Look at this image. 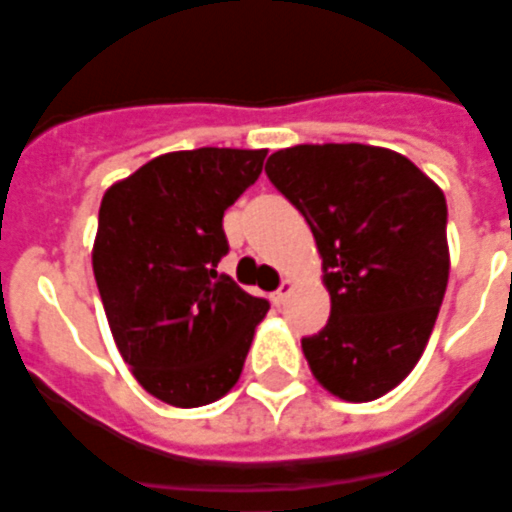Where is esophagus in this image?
Wrapping results in <instances>:
<instances>
[{"label": "esophagus", "mask_w": 512, "mask_h": 512, "mask_svg": "<svg viewBox=\"0 0 512 512\" xmlns=\"http://www.w3.org/2000/svg\"><path fill=\"white\" fill-rule=\"evenodd\" d=\"M293 288H296V285H293L290 279H282V285H279V290H274V296H271V301H274L277 307H282V304L288 301L290 293H293Z\"/></svg>", "instance_id": "esophagus-1"}]
</instances>
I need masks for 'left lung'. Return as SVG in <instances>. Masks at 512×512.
Returning <instances> with one entry per match:
<instances>
[{"instance_id":"obj_1","label":"left lung","mask_w":512,"mask_h":512,"mask_svg":"<svg viewBox=\"0 0 512 512\" xmlns=\"http://www.w3.org/2000/svg\"><path fill=\"white\" fill-rule=\"evenodd\" d=\"M268 180L310 224L332 315L301 340L312 376L367 403L414 370L450 277L447 200L395 150L296 145L271 153Z\"/></svg>"}]
</instances>
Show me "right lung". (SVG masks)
Instances as JSON below:
<instances>
[{"label":"right lung","mask_w":512,"mask_h":512,"mask_svg":"<svg viewBox=\"0 0 512 512\" xmlns=\"http://www.w3.org/2000/svg\"><path fill=\"white\" fill-rule=\"evenodd\" d=\"M268 150L197 147L147 161L106 189L93 274L117 351L145 392L208 406L241 378L268 301L216 271L224 211L263 172Z\"/></svg>","instance_id":"right-lung-1"}]
</instances>
